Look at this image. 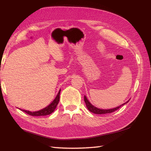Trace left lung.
Listing matches in <instances>:
<instances>
[{
    "label": "left lung",
    "mask_w": 151,
    "mask_h": 151,
    "mask_svg": "<svg viewBox=\"0 0 151 151\" xmlns=\"http://www.w3.org/2000/svg\"><path fill=\"white\" fill-rule=\"evenodd\" d=\"M84 101H85V103L86 104V107L88 108V109L89 110V111H90L92 113H94L95 114H109V113H112V112H114L115 111H116L117 110H118L119 108H120L122 106H123L124 104H125L127 102H129V100L127 102H124V104L120 105L119 106L116 107L115 108L113 109H109V110H102V109H99L95 107L94 106H93L90 102L88 101V100L86 98V96H84Z\"/></svg>",
    "instance_id": "obj_1"
}]
</instances>
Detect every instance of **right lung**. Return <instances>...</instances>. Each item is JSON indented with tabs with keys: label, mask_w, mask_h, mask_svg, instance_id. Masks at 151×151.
I'll use <instances>...</instances> for the list:
<instances>
[{
	"label": "right lung",
	"mask_w": 151,
	"mask_h": 151,
	"mask_svg": "<svg viewBox=\"0 0 151 151\" xmlns=\"http://www.w3.org/2000/svg\"><path fill=\"white\" fill-rule=\"evenodd\" d=\"M60 91H59L55 99L52 102V103L50 104L46 108H45L42 110H41L40 111H27V110H21L22 111H24L25 113L28 114V115H32V116H44V115H49L50 114H52V112L55 110L58 104L59 101H60Z\"/></svg>",
	"instance_id": "add662e5"
}]
</instances>
